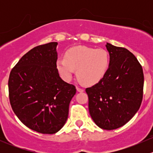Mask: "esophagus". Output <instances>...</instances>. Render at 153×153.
I'll use <instances>...</instances> for the list:
<instances>
[{
	"label": "esophagus",
	"mask_w": 153,
	"mask_h": 153,
	"mask_svg": "<svg viewBox=\"0 0 153 153\" xmlns=\"http://www.w3.org/2000/svg\"><path fill=\"white\" fill-rule=\"evenodd\" d=\"M76 89H77V91L79 92H83L84 91V89H82V88H81L80 86H76Z\"/></svg>",
	"instance_id": "1"
}]
</instances>
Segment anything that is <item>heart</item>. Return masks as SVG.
Returning <instances> with one entry per match:
<instances>
[{
	"label": "heart",
	"instance_id": "obj_1",
	"mask_svg": "<svg viewBox=\"0 0 153 153\" xmlns=\"http://www.w3.org/2000/svg\"><path fill=\"white\" fill-rule=\"evenodd\" d=\"M64 58L56 61V68L61 76L69 81L76 69V75L81 83L93 85L104 78L109 67L110 58L104 49L79 46L70 48Z\"/></svg>",
	"mask_w": 153,
	"mask_h": 153
}]
</instances>
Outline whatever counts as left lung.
<instances>
[{
  "label": "left lung",
  "instance_id": "left-lung-1",
  "mask_svg": "<svg viewBox=\"0 0 153 153\" xmlns=\"http://www.w3.org/2000/svg\"><path fill=\"white\" fill-rule=\"evenodd\" d=\"M110 63L102 80L86 88L89 111L94 122L106 130L126 124L141 106L143 73L135 55L125 48L106 43Z\"/></svg>",
  "mask_w": 153,
  "mask_h": 153
}]
</instances>
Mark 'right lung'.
Returning a JSON list of instances; mask_svg holds the SVG:
<instances>
[{"instance_id":"add662e5","label":"right lung","mask_w":153,"mask_h":153,"mask_svg":"<svg viewBox=\"0 0 153 153\" xmlns=\"http://www.w3.org/2000/svg\"><path fill=\"white\" fill-rule=\"evenodd\" d=\"M57 42L38 46L12 69L9 95L13 112L35 132L54 134L65 124L75 86L63 81L56 68Z\"/></svg>"}]
</instances>
